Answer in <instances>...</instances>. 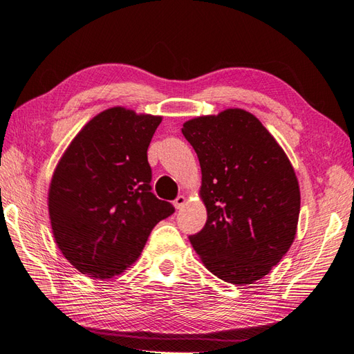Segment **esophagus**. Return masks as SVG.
I'll return each instance as SVG.
<instances>
[{
    "label": "esophagus",
    "instance_id": "34e87169",
    "mask_svg": "<svg viewBox=\"0 0 354 354\" xmlns=\"http://www.w3.org/2000/svg\"><path fill=\"white\" fill-rule=\"evenodd\" d=\"M187 203V197L185 196H178L175 200H174V206L176 209H183Z\"/></svg>",
    "mask_w": 354,
    "mask_h": 354
}]
</instances>
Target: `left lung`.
<instances>
[{
    "mask_svg": "<svg viewBox=\"0 0 354 354\" xmlns=\"http://www.w3.org/2000/svg\"><path fill=\"white\" fill-rule=\"evenodd\" d=\"M201 167L203 230L189 241L206 268L233 285L267 276L297 234L299 185L285 151L245 109L187 121Z\"/></svg>",
    "mask_w": 354,
    "mask_h": 354,
    "instance_id": "left-lung-1",
    "label": "left lung"
}]
</instances>
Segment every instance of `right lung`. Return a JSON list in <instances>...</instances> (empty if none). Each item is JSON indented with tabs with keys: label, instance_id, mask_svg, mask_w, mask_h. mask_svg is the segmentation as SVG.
I'll return each mask as SVG.
<instances>
[{
	"label": "right lung",
	"instance_id": "1",
	"mask_svg": "<svg viewBox=\"0 0 354 354\" xmlns=\"http://www.w3.org/2000/svg\"><path fill=\"white\" fill-rule=\"evenodd\" d=\"M161 117L121 106L97 114L60 158L48 189L53 236L88 277L109 279L138 259L175 207L151 193L147 151Z\"/></svg>",
	"mask_w": 354,
	"mask_h": 354
}]
</instances>
